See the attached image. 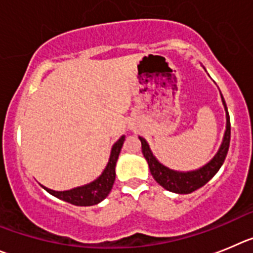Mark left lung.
<instances>
[{
    "label": "left lung",
    "mask_w": 253,
    "mask_h": 253,
    "mask_svg": "<svg viewBox=\"0 0 253 253\" xmlns=\"http://www.w3.org/2000/svg\"><path fill=\"white\" fill-rule=\"evenodd\" d=\"M220 98H222V104L224 107V111H226L224 135H223L219 149L215 152L214 156L206 165L200 166L199 169L189 170V171H179V170L170 169L156 159L154 152L150 149L149 142L142 136H138L141 141V146H142V154L146 159L147 164H149L150 172H151L155 180L158 181L164 189L176 193V194H189V193L194 192L197 189L206 185L220 169V166L223 165L224 159L227 156V152H228L229 140H231V122H229L228 110H227L226 102H224L222 93H220Z\"/></svg>",
    "instance_id": "1"
}]
</instances>
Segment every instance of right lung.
<instances>
[{"label":"right lung","mask_w":253,"mask_h":253,"mask_svg":"<svg viewBox=\"0 0 253 253\" xmlns=\"http://www.w3.org/2000/svg\"><path fill=\"white\" fill-rule=\"evenodd\" d=\"M125 135L118 138L115 143H113L112 149H111L110 159L107 163L106 168L102 171L95 180L90 181L84 185L77 186V188L69 189V190H53L46 186L42 185V188L46 190L49 194L54 195L55 198L68 202L70 204L79 207H89L94 206V204L101 203L102 200L106 199L110 194L111 189H112L113 183L116 179V164H117L118 156L121 152L122 145H124Z\"/></svg>","instance_id":"add662e5"}]
</instances>
